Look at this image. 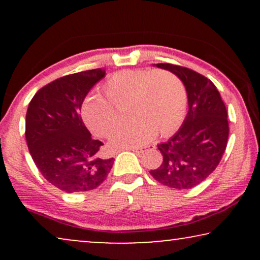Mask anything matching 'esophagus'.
<instances>
[{
    "label": "esophagus",
    "instance_id": "1",
    "mask_svg": "<svg viewBox=\"0 0 260 260\" xmlns=\"http://www.w3.org/2000/svg\"><path fill=\"white\" fill-rule=\"evenodd\" d=\"M129 150L136 152V154H142V152H144V149L143 148H131Z\"/></svg>",
    "mask_w": 260,
    "mask_h": 260
}]
</instances>
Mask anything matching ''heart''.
<instances>
[{"instance_id": "b5f03b06", "label": "heart", "mask_w": 260, "mask_h": 260, "mask_svg": "<svg viewBox=\"0 0 260 260\" xmlns=\"http://www.w3.org/2000/svg\"><path fill=\"white\" fill-rule=\"evenodd\" d=\"M107 99L91 95L84 102L81 116L86 126L99 137H109L119 124L117 109L129 106L133 120L111 138L112 149L141 147L156 136L173 135L182 124L187 110V92L179 78L163 70H123L105 81Z\"/></svg>"}]
</instances>
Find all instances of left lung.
Here are the masks:
<instances>
[{
	"label": "left lung",
	"mask_w": 260,
	"mask_h": 260,
	"mask_svg": "<svg viewBox=\"0 0 260 260\" xmlns=\"http://www.w3.org/2000/svg\"><path fill=\"white\" fill-rule=\"evenodd\" d=\"M156 66L182 80L189 110L180 130L157 145L163 161L157 169L150 170V175L167 187L190 189L207 179L221 161L230 131L227 110L208 78L173 63Z\"/></svg>",
	"instance_id": "8db88e82"
}]
</instances>
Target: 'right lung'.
Instances as JSON below:
<instances>
[{
  "instance_id": "add662e5",
  "label": "right lung",
  "mask_w": 260,
  "mask_h": 260,
  "mask_svg": "<svg viewBox=\"0 0 260 260\" xmlns=\"http://www.w3.org/2000/svg\"><path fill=\"white\" fill-rule=\"evenodd\" d=\"M105 76L101 69L58 78L39 90L28 105L26 140L42 176L66 193L101 186L112 168L104 143L91 137L80 109L88 91Z\"/></svg>"
}]
</instances>
